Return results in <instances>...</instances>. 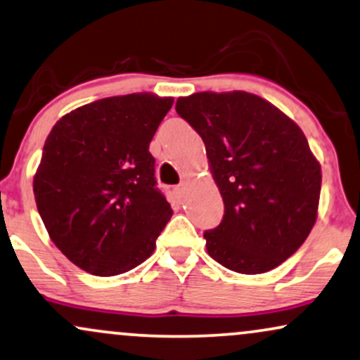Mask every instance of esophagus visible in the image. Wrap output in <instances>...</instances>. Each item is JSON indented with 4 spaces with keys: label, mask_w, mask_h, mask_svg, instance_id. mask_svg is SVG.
Instances as JSON below:
<instances>
[{
    "label": "esophagus",
    "mask_w": 360,
    "mask_h": 360,
    "mask_svg": "<svg viewBox=\"0 0 360 360\" xmlns=\"http://www.w3.org/2000/svg\"><path fill=\"white\" fill-rule=\"evenodd\" d=\"M173 192H175L176 195H179V197L184 195V193H185V184H180V185H176V187L173 188Z\"/></svg>",
    "instance_id": "1"
}]
</instances>
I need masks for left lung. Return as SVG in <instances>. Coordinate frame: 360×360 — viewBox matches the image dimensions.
I'll return each instance as SVG.
<instances>
[{"instance_id":"left-lung-1","label":"left lung","mask_w":360,"mask_h":360,"mask_svg":"<svg viewBox=\"0 0 360 360\" xmlns=\"http://www.w3.org/2000/svg\"><path fill=\"white\" fill-rule=\"evenodd\" d=\"M176 112L200 134L224 200L205 231L207 252L231 271L261 274L305 243L319 212L322 168L293 120L244 91L179 97Z\"/></svg>"}]
</instances>
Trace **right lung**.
I'll return each mask as SVG.
<instances>
[{
  "label": "right lung",
  "instance_id": "right-lung-1",
  "mask_svg": "<svg viewBox=\"0 0 360 360\" xmlns=\"http://www.w3.org/2000/svg\"><path fill=\"white\" fill-rule=\"evenodd\" d=\"M172 97L151 92L80 105L46 136L33 193L50 239L75 266L116 276L153 255L173 210L150 153Z\"/></svg>",
  "mask_w": 360,
  "mask_h": 360
}]
</instances>
